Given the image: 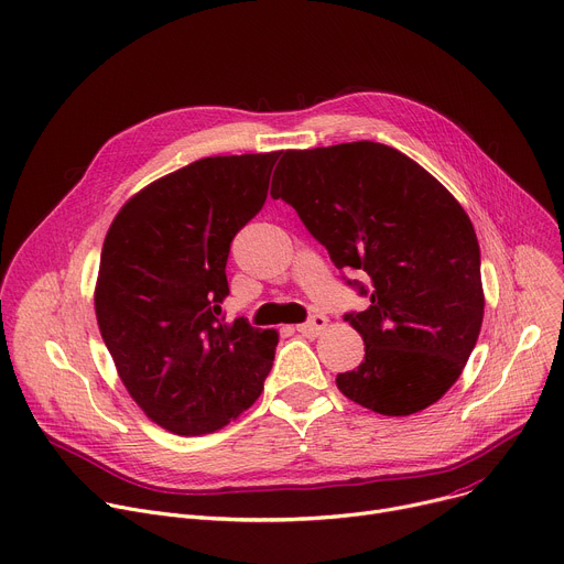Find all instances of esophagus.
Masks as SVG:
<instances>
[{
	"label": "esophagus",
	"mask_w": 564,
	"mask_h": 564,
	"mask_svg": "<svg viewBox=\"0 0 564 564\" xmlns=\"http://www.w3.org/2000/svg\"><path fill=\"white\" fill-rule=\"evenodd\" d=\"M326 326H328V319H326L324 315H313L308 322L299 324L296 330L302 333V335H306V337H317V335H322V330H324Z\"/></svg>",
	"instance_id": "1"
}]
</instances>
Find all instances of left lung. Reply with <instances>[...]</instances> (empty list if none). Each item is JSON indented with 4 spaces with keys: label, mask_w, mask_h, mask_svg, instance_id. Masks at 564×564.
Listing matches in <instances>:
<instances>
[{
    "label": "left lung",
    "mask_w": 564,
    "mask_h": 564,
    "mask_svg": "<svg viewBox=\"0 0 564 564\" xmlns=\"http://www.w3.org/2000/svg\"><path fill=\"white\" fill-rule=\"evenodd\" d=\"M272 197L288 202L337 270L367 272L369 308L345 319L365 360L337 388L379 415L433 405L463 373L482 324L480 249L446 187L397 149L343 142L288 149Z\"/></svg>",
    "instance_id": "left-lung-1"
}]
</instances>
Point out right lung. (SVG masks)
I'll list each match as a JSON object with an SVG mask.
<instances>
[{
    "label": "right lung",
    "mask_w": 564,
    "mask_h": 564,
    "mask_svg": "<svg viewBox=\"0 0 564 564\" xmlns=\"http://www.w3.org/2000/svg\"><path fill=\"white\" fill-rule=\"evenodd\" d=\"M279 156L185 165L135 193L106 234L97 324L131 399L170 433L227 426L272 369L279 333L219 313L231 240L265 204Z\"/></svg>",
    "instance_id": "1"
}]
</instances>
